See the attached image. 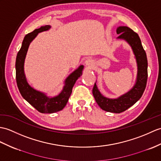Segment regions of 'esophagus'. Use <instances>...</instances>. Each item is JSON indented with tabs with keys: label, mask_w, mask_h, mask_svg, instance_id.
<instances>
[{
	"label": "esophagus",
	"mask_w": 161,
	"mask_h": 161,
	"mask_svg": "<svg viewBox=\"0 0 161 161\" xmlns=\"http://www.w3.org/2000/svg\"><path fill=\"white\" fill-rule=\"evenodd\" d=\"M85 64H86V65L88 66V67H91L92 66V64H93V62L92 61V59H86V60L85 61Z\"/></svg>",
	"instance_id": "34e87169"
}]
</instances>
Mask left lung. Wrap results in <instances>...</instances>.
Instances as JSON below:
<instances>
[{
  "instance_id": "left-lung-1",
  "label": "left lung",
  "mask_w": 161,
  "mask_h": 161,
  "mask_svg": "<svg viewBox=\"0 0 161 161\" xmlns=\"http://www.w3.org/2000/svg\"><path fill=\"white\" fill-rule=\"evenodd\" d=\"M118 39L125 40L132 47L137 63V77L133 88L125 94L117 99L105 97L99 92L96 82L92 88V94L96 102L102 110L114 113H120L133 106L143 95L147 80V59L146 53L142 46L139 35L128 27H119Z\"/></svg>"
}]
</instances>
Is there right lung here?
<instances>
[{
	"label": "right lung",
	"instance_id": "1",
	"mask_svg": "<svg viewBox=\"0 0 161 161\" xmlns=\"http://www.w3.org/2000/svg\"><path fill=\"white\" fill-rule=\"evenodd\" d=\"M50 28V25L42 26L26 35L22 41L20 49L17 54L16 60V78L18 90L22 97L41 113H56L65 107L71 95L73 86L82 75V70L84 69V66L81 65L70 74L66 79L65 85L61 92L53 97H49L44 93L36 91L28 84L25 75L24 64L29 46L39 33L48 31Z\"/></svg>",
	"mask_w": 161,
	"mask_h": 161
}]
</instances>
